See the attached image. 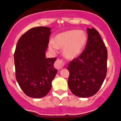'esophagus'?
<instances>
[{"label":"esophagus","instance_id":"34e87169","mask_svg":"<svg viewBox=\"0 0 121 121\" xmlns=\"http://www.w3.org/2000/svg\"><path fill=\"white\" fill-rule=\"evenodd\" d=\"M65 63H64V61L62 59H58L55 62L54 64V67L56 69H58V70H60L62 68L64 67Z\"/></svg>","mask_w":121,"mask_h":121}]
</instances>
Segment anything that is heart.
<instances>
[{"mask_svg":"<svg viewBox=\"0 0 121 121\" xmlns=\"http://www.w3.org/2000/svg\"><path fill=\"white\" fill-rule=\"evenodd\" d=\"M87 37L84 31L72 29L56 35L54 42L50 43L52 50L63 49V53L67 58H74L80 54L86 44Z\"/></svg>","mask_w":121,"mask_h":121,"instance_id":"1","label":"heart"}]
</instances>
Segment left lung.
Here are the masks:
<instances>
[{
  "mask_svg": "<svg viewBox=\"0 0 121 121\" xmlns=\"http://www.w3.org/2000/svg\"><path fill=\"white\" fill-rule=\"evenodd\" d=\"M86 48L69 63L68 85L71 92L80 98L95 95L104 83L107 73L108 51L99 32L87 28Z\"/></svg>",
  "mask_w": 121,
  "mask_h": 121,
  "instance_id": "left-lung-1",
  "label": "left lung"
}]
</instances>
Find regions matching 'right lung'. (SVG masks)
Instances as JSON below:
<instances>
[{"label":"right lung","mask_w":121,"mask_h":121,"mask_svg":"<svg viewBox=\"0 0 121 121\" xmlns=\"http://www.w3.org/2000/svg\"><path fill=\"white\" fill-rule=\"evenodd\" d=\"M51 28L38 26L23 34L16 44L14 53L16 80L25 94L41 98L48 93L57 74L54 67L56 58H46L45 51Z\"/></svg>","instance_id":"obj_1"}]
</instances>
